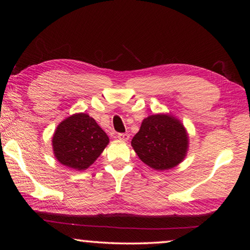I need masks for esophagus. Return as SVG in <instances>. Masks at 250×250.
Listing matches in <instances>:
<instances>
[{"label": "esophagus", "mask_w": 250, "mask_h": 250, "mask_svg": "<svg viewBox=\"0 0 250 250\" xmlns=\"http://www.w3.org/2000/svg\"><path fill=\"white\" fill-rule=\"evenodd\" d=\"M117 138L121 141H128L129 138H130V134L129 133H119L117 135Z\"/></svg>", "instance_id": "34e87169"}]
</instances>
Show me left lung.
<instances>
[{"label":"left lung","instance_id":"8db88e82","mask_svg":"<svg viewBox=\"0 0 250 250\" xmlns=\"http://www.w3.org/2000/svg\"><path fill=\"white\" fill-rule=\"evenodd\" d=\"M131 146L147 167L156 171L170 170L186 156L188 134L179 119L167 113H158L142 121Z\"/></svg>","mask_w":250,"mask_h":250}]
</instances>
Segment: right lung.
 <instances>
[{
  "label": "right lung",
  "instance_id": "add662e5",
  "mask_svg": "<svg viewBox=\"0 0 250 250\" xmlns=\"http://www.w3.org/2000/svg\"><path fill=\"white\" fill-rule=\"evenodd\" d=\"M52 143L58 162L83 171L99 158L108 146L109 138L94 118L80 112L66 118L58 125Z\"/></svg>",
  "mask_w": 250,
  "mask_h": 250
}]
</instances>
